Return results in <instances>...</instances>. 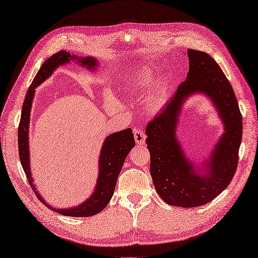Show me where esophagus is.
Returning <instances> with one entry per match:
<instances>
[{"label": "esophagus", "mask_w": 258, "mask_h": 258, "mask_svg": "<svg viewBox=\"0 0 258 258\" xmlns=\"http://www.w3.org/2000/svg\"><path fill=\"white\" fill-rule=\"evenodd\" d=\"M134 140H136L137 144L144 145L146 142V134L141 129H134Z\"/></svg>", "instance_id": "1"}]
</instances>
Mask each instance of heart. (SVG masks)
<instances>
[{
	"label": "heart",
	"mask_w": 258,
	"mask_h": 258,
	"mask_svg": "<svg viewBox=\"0 0 258 258\" xmlns=\"http://www.w3.org/2000/svg\"><path fill=\"white\" fill-rule=\"evenodd\" d=\"M149 84V79L147 77H143L140 80H138L137 82H134L133 84V92L137 94H141L144 92V90L147 88V85ZM165 99H166V88L165 86L161 85L158 87V89L156 90V92L154 93L152 100L150 102V108L152 110H156L158 108H161L163 106V104L165 103Z\"/></svg>",
	"instance_id": "heart-1"
}]
</instances>
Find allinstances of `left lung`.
I'll use <instances>...</instances> for the list:
<instances>
[{
  "instance_id": "1",
  "label": "left lung",
  "mask_w": 258,
  "mask_h": 258,
  "mask_svg": "<svg viewBox=\"0 0 258 258\" xmlns=\"http://www.w3.org/2000/svg\"><path fill=\"white\" fill-rule=\"evenodd\" d=\"M189 72L171 102L147 125L146 140L154 187L167 204L192 208L206 205L231 182L238 164L242 120L236 96L219 65L206 52L188 49ZM193 93L209 96L225 125V133L201 173L183 153L175 130L181 106Z\"/></svg>"
}]
</instances>
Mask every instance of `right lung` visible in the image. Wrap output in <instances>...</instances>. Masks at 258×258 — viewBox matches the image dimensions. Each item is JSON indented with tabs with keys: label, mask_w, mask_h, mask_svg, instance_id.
I'll return each mask as SVG.
<instances>
[{
	"label": "right lung",
	"mask_w": 258,
	"mask_h": 258,
	"mask_svg": "<svg viewBox=\"0 0 258 258\" xmlns=\"http://www.w3.org/2000/svg\"><path fill=\"white\" fill-rule=\"evenodd\" d=\"M70 60H78V63L81 66L86 67L90 71L97 66V60L94 57H79L75 54L71 55L69 52H66L65 50H60L45 60L39 72L36 73L30 87L28 88V91L25 96V101L23 103L22 115L18 130L19 155L22 167L24 171H25L29 185L35 193L36 198L42 202L43 205L48 207L50 210L62 215L73 217H87L101 212L108 205L110 200H111L121 167L124 165L128 153L133 148L134 145H136V141H134L131 128L112 133L110 134L109 137H107L103 144L99 159L100 172L96 181V187L90 198L87 201H85L83 204L78 205L75 208H69V209H56V208L49 206L46 203V201L42 199L41 194L36 190V187L33 183L29 161L28 129L32 100L34 96L35 88L48 77H50L51 73L56 67H58L59 65L67 64Z\"/></svg>",
	"instance_id": "1"
}]
</instances>
